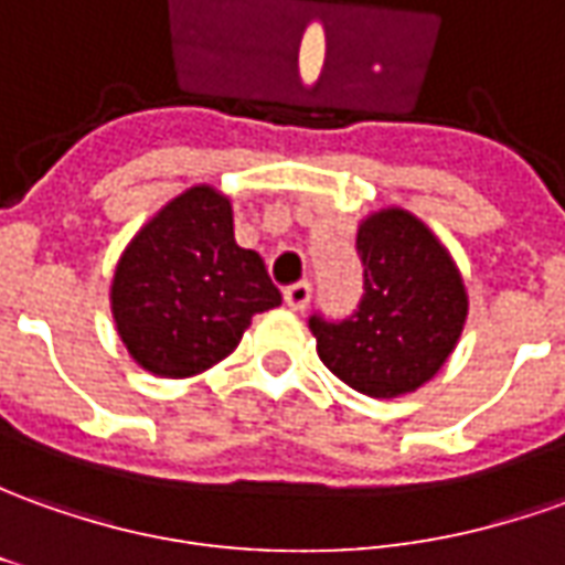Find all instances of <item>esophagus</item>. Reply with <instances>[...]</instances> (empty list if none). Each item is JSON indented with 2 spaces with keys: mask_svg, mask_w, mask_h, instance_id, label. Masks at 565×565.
<instances>
[{
  "mask_svg": "<svg viewBox=\"0 0 565 565\" xmlns=\"http://www.w3.org/2000/svg\"><path fill=\"white\" fill-rule=\"evenodd\" d=\"M282 298H286V305L291 310H305L307 301H310V282H295V286L282 291Z\"/></svg>",
  "mask_w": 565,
  "mask_h": 565,
  "instance_id": "esophagus-1",
  "label": "esophagus"
}]
</instances>
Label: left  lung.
<instances>
[{
    "label": "left lung",
    "mask_w": 565,
    "mask_h": 565,
    "mask_svg": "<svg viewBox=\"0 0 565 565\" xmlns=\"http://www.w3.org/2000/svg\"><path fill=\"white\" fill-rule=\"evenodd\" d=\"M365 291L341 322L310 317L317 353L348 387L375 399L418 391L452 356L468 289L449 248L406 209H379L356 231Z\"/></svg>",
    "instance_id": "obj_1"
}]
</instances>
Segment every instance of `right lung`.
I'll list each match as a JSON object with an SVG mask.
<instances>
[{
	"label": "right lung",
	"mask_w": 565,
	"mask_h": 565,
	"mask_svg": "<svg viewBox=\"0 0 565 565\" xmlns=\"http://www.w3.org/2000/svg\"><path fill=\"white\" fill-rule=\"evenodd\" d=\"M282 305L258 252L233 239V205L196 184L131 236L113 270L110 310L135 363L193 379L231 356L255 313Z\"/></svg>",
	"instance_id": "1"
}]
</instances>
